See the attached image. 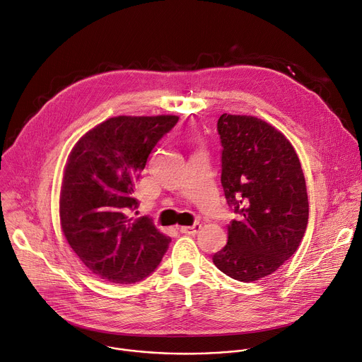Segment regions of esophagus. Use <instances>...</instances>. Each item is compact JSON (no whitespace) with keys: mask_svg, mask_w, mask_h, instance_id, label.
<instances>
[{"mask_svg":"<svg viewBox=\"0 0 362 362\" xmlns=\"http://www.w3.org/2000/svg\"><path fill=\"white\" fill-rule=\"evenodd\" d=\"M180 233L182 234H187V235H193L196 234L201 229V223L199 222H194L192 226H180Z\"/></svg>","mask_w":362,"mask_h":362,"instance_id":"1","label":"esophagus"}]
</instances>
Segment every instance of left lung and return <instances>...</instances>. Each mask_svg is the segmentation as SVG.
I'll list each match as a JSON object with an SVG mask.
<instances>
[{
	"label": "left lung",
	"mask_w": 362,
	"mask_h": 362,
	"mask_svg": "<svg viewBox=\"0 0 362 362\" xmlns=\"http://www.w3.org/2000/svg\"><path fill=\"white\" fill-rule=\"evenodd\" d=\"M218 133L225 199L240 216L212 259L223 274L251 283L298 250L309 219L306 182L293 146L266 121L222 114Z\"/></svg>",
	"instance_id": "8db88e82"
}]
</instances>
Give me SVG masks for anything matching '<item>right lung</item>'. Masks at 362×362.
<instances>
[{"label": "right lung", "instance_id": "obj_1", "mask_svg": "<svg viewBox=\"0 0 362 362\" xmlns=\"http://www.w3.org/2000/svg\"><path fill=\"white\" fill-rule=\"evenodd\" d=\"M179 117H114L76 143L60 190V225L83 264L118 284L150 276L169 248L148 216L133 218V193L147 158Z\"/></svg>", "mask_w": 362, "mask_h": 362}]
</instances>
